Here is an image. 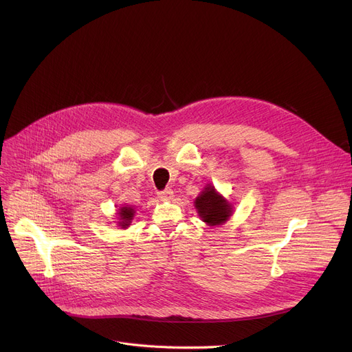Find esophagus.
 Listing matches in <instances>:
<instances>
[{"label": "esophagus", "instance_id": "obj_1", "mask_svg": "<svg viewBox=\"0 0 352 352\" xmlns=\"http://www.w3.org/2000/svg\"><path fill=\"white\" fill-rule=\"evenodd\" d=\"M173 194L174 192H173L171 188H165V190L158 192V198H161V199H170L173 197Z\"/></svg>", "mask_w": 352, "mask_h": 352}]
</instances>
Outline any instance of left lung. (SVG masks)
Segmentation results:
<instances>
[{
    "instance_id": "1",
    "label": "left lung",
    "mask_w": 352,
    "mask_h": 352,
    "mask_svg": "<svg viewBox=\"0 0 352 352\" xmlns=\"http://www.w3.org/2000/svg\"><path fill=\"white\" fill-rule=\"evenodd\" d=\"M198 214L210 226H219L231 215V206L215 192L214 187H207L195 199Z\"/></svg>"
}]
</instances>
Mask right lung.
Segmentation results:
<instances>
[{"mask_svg":"<svg viewBox=\"0 0 352 352\" xmlns=\"http://www.w3.org/2000/svg\"><path fill=\"white\" fill-rule=\"evenodd\" d=\"M120 217L122 219V227H126L129 223H131V219L134 217V210L129 208V207H124L121 208V212H120Z\"/></svg>","mask_w":352,"mask_h":352,"instance_id":"add662e5","label":"right lung"}]
</instances>
